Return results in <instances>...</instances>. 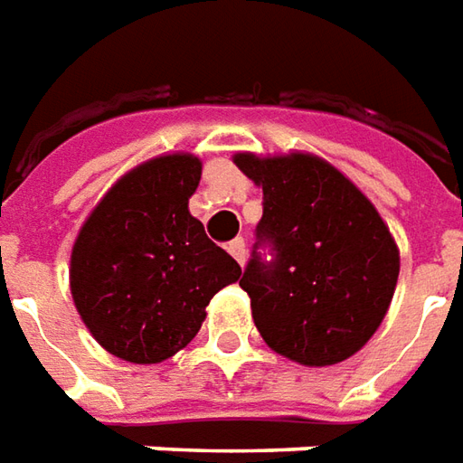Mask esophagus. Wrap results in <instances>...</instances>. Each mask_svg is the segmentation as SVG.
Returning a JSON list of instances; mask_svg holds the SVG:
<instances>
[{
	"label": "esophagus",
	"mask_w": 463,
	"mask_h": 463,
	"mask_svg": "<svg viewBox=\"0 0 463 463\" xmlns=\"http://www.w3.org/2000/svg\"><path fill=\"white\" fill-rule=\"evenodd\" d=\"M228 253H231V256L235 258L241 266H243V260H245V241L243 238H235V241H231V243H228Z\"/></svg>",
	"instance_id": "1"
}]
</instances>
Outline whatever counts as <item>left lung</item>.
I'll return each instance as SVG.
<instances>
[{"mask_svg": "<svg viewBox=\"0 0 463 463\" xmlns=\"http://www.w3.org/2000/svg\"><path fill=\"white\" fill-rule=\"evenodd\" d=\"M235 165L263 187V218L241 279L260 337L311 367L347 360L375 335L398 284L401 256L388 225L319 156L235 154Z\"/></svg>", "mask_w": 463, "mask_h": 463, "instance_id": "left-lung-1", "label": "left lung"}]
</instances>
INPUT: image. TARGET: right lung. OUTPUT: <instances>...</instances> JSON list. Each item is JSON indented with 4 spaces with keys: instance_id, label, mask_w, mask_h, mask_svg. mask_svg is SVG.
I'll list each match as a JSON object with an SVG mask.
<instances>
[{
    "instance_id": "right-lung-1",
    "label": "right lung",
    "mask_w": 463,
    "mask_h": 463,
    "mask_svg": "<svg viewBox=\"0 0 463 463\" xmlns=\"http://www.w3.org/2000/svg\"><path fill=\"white\" fill-rule=\"evenodd\" d=\"M203 165L169 154L131 169L90 213L73 245L75 309L100 347L154 364L187 347L205 307L241 266L187 210Z\"/></svg>"
}]
</instances>
